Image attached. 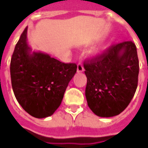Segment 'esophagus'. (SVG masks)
I'll use <instances>...</instances> for the list:
<instances>
[{"mask_svg": "<svg viewBox=\"0 0 148 148\" xmlns=\"http://www.w3.org/2000/svg\"><path fill=\"white\" fill-rule=\"evenodd\" d=\"M77 72H83V71H84L83 65L82 64V63H78V64H77Z\"/></svg>", "mask_w": 148, "mask_h": 148, "instance_id": "esophagus-1", "label": "esophagus"}]
</instances>
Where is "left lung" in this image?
Listing matches in <instances>:
<instances>
[{
    "label": "left lung",
    "mask_w": 148,
    "mask_h": 148,
    "mask_svg": "<svg viewBox=\"0 0 148 148\" xmlns=\"http://www.w3.org/2000/svg\"><path fill=\"white\" fill-rule=\"evenodd\" d=\"M87 77L86 97L94 114L119 115L129 105L136 90L139 59L132 41L113 44L84 62Z\"/></svg>",
    "instance_id": "1"
}]
</instances>
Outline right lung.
Instances as JSON below:
<instances>
[{"instance_id":"right-lung-1","label":"right lung","mask_w":148,"mask_h":148,"mask_svg":"<svg viewBox=\"0 0 148 148\" xmlns=\"http://www.w3.org/2000/svg\"><path fill=\"white\" fill-rule=\"evenodd\" d=\"M27 32L26 27L12 56V86L17 101L28 114L45 118L61 105L77 65L62 62L42 52H32L27 45Z\"/></svg>"}]
</instances>
